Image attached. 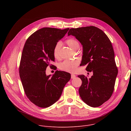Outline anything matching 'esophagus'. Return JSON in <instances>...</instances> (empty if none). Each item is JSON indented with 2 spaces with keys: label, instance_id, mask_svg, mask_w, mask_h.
Returning <instances> with one entry per match:
<instances>
[{
  "label": "esophagus",
  "instance_id": "obj_1",
  "mask_svg": "<svg viewBox=\"0 0 131 131\" xmlns=\"http://www.w3.org/2000/svg\"><path fill=\"white\" fill-rule=\"evenodd\" d=\"M76 77V76L75 75V74H71V79H74Z\"/></svg>",
  "mask_w": 131,
  "mask_h": 131
}]
</instances>
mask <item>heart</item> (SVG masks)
Masks as SVG:
<instances>
[{
  "label": "heart",
  "instance_id": "b5f03b06",
  "mask_svg": "<svg viewBox=\"0 0 131 131\" xmlns=\"http://www.w3.org/2000/svg\"><path fill=\"white\" fill-rule=\"evenodd\" d=\"M67 44L73 50H75L79 48V43L78 41L74 38H69L66 41ZM61 45L60 42L56 44L53 49V55L55 59L59 58V52ZM79 64V61L77 60H65L59 64V68L63 71L74 72L77 70V66Z\"/></svg>",
  "mask_w": 131,
  "mask_h": 131
}]
</instances>
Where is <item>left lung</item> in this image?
<instances>
[{"label":"left lung","instance_id":"left-lung-1","mask_svg":"<svg viewBox=\"0 0 131 131\" xmlns=\"http://www.w3.org/2000/svg\"><path fill=\"white\" fill-rule=\"evenodd\" d=\"M70 35L82 46L80 65H86V71L93 73L89 79L83 74L78 76L82 80L80 96L88 105L99 107L111 96L118 74L113 47L107 36L95 26L71 28L68 32Z\"/></svg>","mask_w":131,"mask_h":131}]
</instances>
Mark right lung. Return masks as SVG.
Segmentation results:
<instances>
[{
  "instance_id": "1",
  "label": "right lung",
  "mask_w": 131,
  "mask_h": 131,
  "mask_svg": "<svg viewBox=\"0 0 131 131\" xmlns=\"http://www.w3.org/2000/svg\"><path fill=\"white\" fill-rule=\"evenodd\" d=\"M69 29L41 28L29 37L24 46L20 77L27 98L39 107H50L58 101L70 79V74L63 71L57 70L52 76L46 73L47 66L55 60V45Z\"/></svg>"
}]
</instances>
